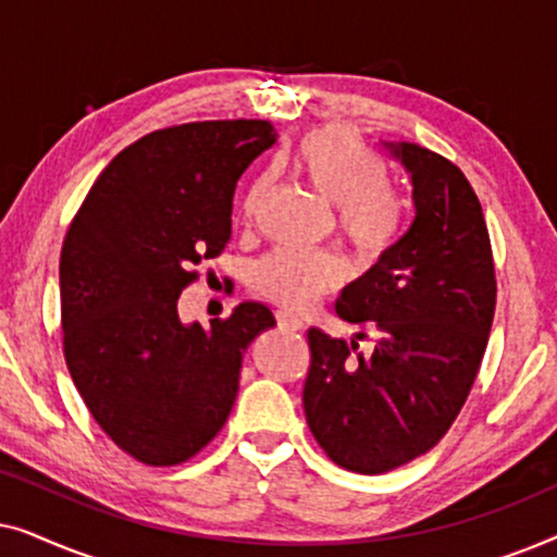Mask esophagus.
Masks as SVG:
<instances>
[{
  "label": "esophagus",
  "mask_w": 557,
  "mask_h": 557,
  "mask_svg": "<svg viewBox=\"0 0 557 557\" xmlns=\"http://www.w3.org/2000/svg\"><path fill=\"white\" fill-rule=\"evenodd\" d=\"M276 322H278L281 330H286V332H301L304 330L301 319L286 314V311H276Z\"/></svg>",
  "instance_id": "obj_1"
}]
</instances>
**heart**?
I'll return each instance as SVG.
<instances>
[{
	"label": "heart",
	"instance_id": "heart-1",
	"mask_svg": "<svg viewBox=\"0 0 557 557\" xmlns=\"http://www.w3.org/2000/svg\"><path fill=\"white\" fill-rule=\"evenodd\" d=\"M294 166L326 200L337 205L339 231L362 258H380L398 240L406 218L403 195L387 182V166L357 136L342 128H319L299 141ZM269 193V177H258L243 197V218L253 220ZM345 265L332 253L273 250L253 269L258 294L284 309H307L334 292Z\"/></svg>",
	"mask_w": 557,
	"mask_h": 557
}]
</instances>
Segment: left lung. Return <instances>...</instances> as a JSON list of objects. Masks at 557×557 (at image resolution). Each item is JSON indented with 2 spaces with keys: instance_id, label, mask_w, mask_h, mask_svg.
Here are the masks:
<instances>
[{
  "instance_id": "left-lung-1",
  "label": "left lung",
  "mask_w": 557,
  "mask_h": 557,
  "mask_svg": "<svg viewBox=\"0 0 557 557\" xmlns=\"http://www.w3.org/2000/svg\"><path fill=\"white\" fill-rule=\"evenodd\" d=\"M413 185L406 235L337 299L349 324L375 326L372 355L309 330L304 413L317 444L357 474L431 451L469 398L490 339L497 278L469 180L418 144H385Z\"/></svg>"
}]
</instances>
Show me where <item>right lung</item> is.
Segmentation results:
<instances>
[{
    "label": "right lung",
    "instance_id": "1",
    "mask_svg": "<svg viewBox=\"0 0 557 557\" xmlns=\"http://www.w3.org/2000/svg\"><path fill=\"white\" fill-rule=\"evenodd\" d=\"M276 132L269 121L159 128L119 151L73 218L60 253L67 370L121 451L174 467L231 416L250 342L276 324L243 301L227 319L182 324L177 299L231 240L240 174Z\"/></svg>",
    "mask_w": 557,
    "mask_h": 557
}]
</instances>
